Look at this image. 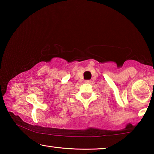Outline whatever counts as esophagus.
Segmentation results:
<instances>
[{"mask_svg":"<svg viewBox=\"0 0 154 154\" xmlns=\"http://www.w3.org/2000/svg\"><path fill=\"white\" fill-rule=\"evenodd\" d=\"M91 82H92V80H85V83H90Z\"/></svg>","mask_w":154,"mask_h":154,"instance_id":"1","label":"esophagus"}]
</instances>
